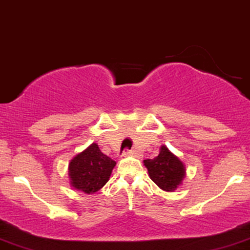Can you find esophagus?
Returning <instances> with one entry per match:
<instances>
[{"mask_svg": "<svg viewBox=\"0 0 250 250\" xmlns=\"http://www.w3.org/2000/svg\"><path fill=\"white\" fill-rule=\"evenodd\" d=\"M123 157H127V156H137L136 151L135 150H129V149H125L122 152Z\"/></svg>", "mask_w": 250, "mask_h": 250, "instance_id": "obj_1", "label": "esophagus"}]
</instances>
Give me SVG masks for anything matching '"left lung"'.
Wrapping results in <instances>:
<instances>
[{"label":"left lung","instance_id":"obj_1","mask_svg":"<svg viewBox=\"0 0 250 250\" xmlns=\"http://www.w3.org/2000/svg\"><path fill=\"white\" fill-rule=\"evenodd\" d=\"M144 165L152 182L164 191L176 190L185 176L184 164L165 146H162L157 157L146 159Z\"/></svg>","mask_w":250,"mask_h":250}]
</instances>
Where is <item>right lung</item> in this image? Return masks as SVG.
<instances>
[{
    "mask_svg": "<svg viewBox=\"0 0 250 250\" xmlns=\"http://www.w3.org/2000/svg\"><path fill=\"white\" fill-rule=\"evenodd\" d=\"M115 164V161L102 154L98 144L93 143L68 165L71 185L85 193H94L108 182Z\"/></svg>",
    "mask_w": 250,
    "mask_h": 250,
    "instance_id": "right-lung-1",
    "label": "right lung"
}]
</instances>
